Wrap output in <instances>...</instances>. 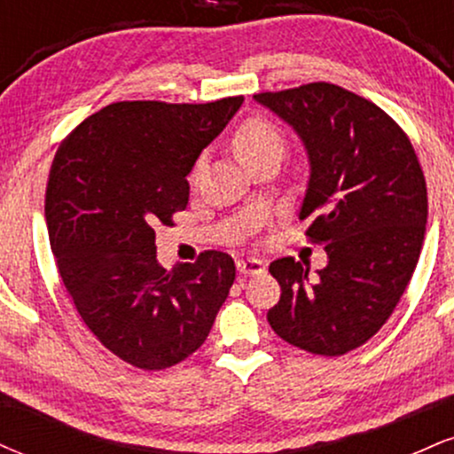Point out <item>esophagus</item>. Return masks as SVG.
Instances as JSON below:
<instances>
[{
	"label": "esophagus",
	"instance_id": "1",
	"mask_svg": "<svg viewBox=\"0 0 454 454\" xmlns=\"http://www.w3.org/2000/svg\"><path fill=\"white\" fill-rule=\"evenodd\" d=\"M237 270L241 275H260L264 273V264L258 258H239Z\"/></svg>",
	"mask_w": 454,
	"mask_h": 454
}]
</instances>
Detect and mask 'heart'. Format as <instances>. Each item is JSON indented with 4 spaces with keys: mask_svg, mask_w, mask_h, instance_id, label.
I'll use <instances>...</instances> for the list:
<instances>
[{
    "mask_svg": "<svg viewBox=\"0 0 454 454\" xmlns=\"http://www.w3.org/2000/svg\"><path fill=\"white\" fill-rule=\"evenodd\" d=\"M234 153L245 166L264 158V155L284 153V137L273 121L264 117H249L234 129L232 134Z\"/></svg>",
    "mask_w": 454,
    "mask_h": 454,
    "instance_id": "1",
    "label": "heart"
}]
</instances>
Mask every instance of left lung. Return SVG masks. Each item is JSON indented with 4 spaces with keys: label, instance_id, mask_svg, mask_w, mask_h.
Wrapping results in <instances>:
<instances>
[{
    "label": "left lung",
    "instance_id": "1",
    "mask_svg": "<svg viewBox=\"0 0 454 454\" xmlns=\"http://www.w3.org/2000/svg\"><path fill=\"white\" fill-rule=\"evenodd\" d=\"M254 100L303 140L309 184L299 217L328 256L316 275L290 256L270 262L281 296L269 325L301 350L341 356L376 335L410 284L427 223L423 168L403 129L343 87L309 82Z\"/></svg>",
    "mask_w": 454,
    "mask_h": 454
}]
</instances>
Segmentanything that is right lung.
Returning <instances> with one entry per match:
<instances>
[{
  "instance_id": "add662e5",
  "label": "right lung",
  "mask_w": 454,
  "mask_h": 454,
  "mask_svg": "<svg viewBox=\"0 0 454 454\" xmlns=\"http://www.w3.org/2000/svg\"><path fill=\"white\" fill-rule=\"evenodd\" d=\"M243 96L207 104L114 102L57 149L44 217L76 311L114 356L145 372L173 367L202 346L234 281V260L202 252L166 270L158 223L173 226L190 198L200 151Z\"/></svg>"
}]
</instances>
